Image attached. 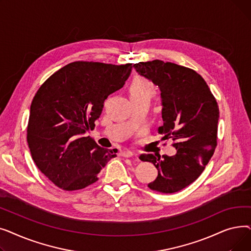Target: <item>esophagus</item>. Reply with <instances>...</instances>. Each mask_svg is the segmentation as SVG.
<instances>
[{"label": "esophagus", "instance_id": "esophagus-1", "mask_svg": "<svg viewBox=\"0 0 251 251\" xmlns=\"http://www.w3.org/2000/svg\"><path fill=\"white\" fill-rule=\"evenodd\" d=\"M121 155L124 157H131V156H133V152L130 151H124L121 152Z\"/></svg>", "mask_w": 251, "mask_h": 251}]
</instances>
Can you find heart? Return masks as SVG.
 Wrapping results in <instances>:
<instances>
[{
    "label": "heart",
    "instance_id": "1",
    "mask_svg": "<svg viewBox=\"0 0 251 251\" xmlns=\"http://www.w3.org/2000/svg\"><path fill=\"white\" fill-rule=\"evenodd\" d=\"M153 95V86L143 77H136L130 85V97H150Z\"/></svg>",
    "mask_w": 251,
    "mask_h": 251
}]
</instances>
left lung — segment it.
<instances>
[{
  "label": "left lung",
  "mask_w": 251,
  "mask_h": 251,
  "mask_svg": "<svg viewBox=\"0 0 251 251\" xmlns=\"http://www.w3.org/2000/svg\"><path fill=\"white\" fill-rule=\"evenodd\" d=\"M136 72L161 91L163 125L159 133L174 141V155L143 153L139 159L157 169L152 190L174 193L202 173L217 147L220 112L204 79L183 66L153 60L133 65Z\"/></svg>",
  "instance_id": "obj_1"
}]
</instances>
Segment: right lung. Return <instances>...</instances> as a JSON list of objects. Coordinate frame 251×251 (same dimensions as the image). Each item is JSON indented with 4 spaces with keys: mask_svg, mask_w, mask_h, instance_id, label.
<instances>
[{
    "mask_svg": "<svg viewBox=\"0 0 251 251\" xmlns=\"http://www.w3.org/2000/svg\"><path fill=\"white\" fill-rule=\"evenodd\" d=\"M132 64L73 62L39 87L29 113L27 142L39 171L64 190L82 189L117 156L86 132L95 127L104 100L121 89Z\"/></svg>",
    "mask_w": 251,
    "mask_h": 251,
    "instance_id": "right-lung-1",
    "label": "right lung"
}]
</instances>
